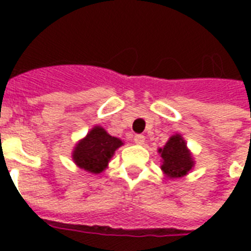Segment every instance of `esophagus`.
<instances>
[{"instance_id":"1","label":"esophagus","mask_w":251,"mask_h":251,"mask_svg":"<svg viewBox=\"0 0 251 251\" xmlns=\"http://www.w3.org/2000/svg\"><path fill=\"white\" fill-rule=\"evenodd\" d=\"M145 142H146V138L145 135H142V134H137V135L134 137V143H137V145L139 146L145 145Z\"/></svg>"}]
</instances>
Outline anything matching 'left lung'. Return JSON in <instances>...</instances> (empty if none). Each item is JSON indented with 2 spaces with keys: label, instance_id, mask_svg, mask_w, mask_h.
<instances>
[{
  "label": "left lung",
  "instance_id": "obj_1",
  "mask_svg": "<svg viewBox=\"0 0 251 251\" xmlns=\"http://www.w3.org/2000/svg\"><path fill=\"white\" fill-rule=\"evenodd\" d=\"M163 159L161 171L171 178L186 176L194 167V160L187 150L186 142L179 134L172 135L163 149H159Z\"/></svg>",
  "mask_w": 251,
  "mask_h": 251
}]
</instances>
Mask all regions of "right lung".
<instances>
[{
  "instance_id": "obj_1",
  "label": "right lung",
  "mask_w": 251,
  "mask_h": 251,
  "mask_svg": "<svg viewBox=\"0 0 251 251\" xmlns=\"http://www.w3.org/2000/svg\"><path fill=\"white\" fill-rule=\"evenodd\" d=\"M122 145L121 139L109 135L101 126H94L90 133L76 143L72 157L79 168L98 175L108 167L114 151Z\"/></svg>"
}]
</instances>
